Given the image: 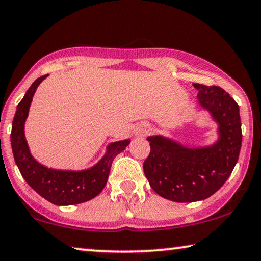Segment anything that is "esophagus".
<instances>
[{
  "label": "esophagus",
  "instance_id": "obj_1",
  "mask_svg": "<svg viewBox=\"0 0 261 261\" xmlns=\"http://www.w3.org/2000/svg\"><path fill=\"white\" fill-rule=\"evenodd\" d=\"M149 132V127L147 126V124H139L137 126V128L134 129V133L135 135H138V137H142V135L147 134Z\"/></svg>",
  "mask_w": 261,
  "mask_h": 261
}]
</instances>
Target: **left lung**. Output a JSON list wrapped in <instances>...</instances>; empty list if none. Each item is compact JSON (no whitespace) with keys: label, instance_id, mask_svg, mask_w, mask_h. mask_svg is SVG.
Listing matches in <instances>:
<instances>
[{"label":"left lung","instance_id":"left-lung-1","mask_svg":"<svg viewBox=\"0 0 261 261\" xmlns=\"http://www.w3.org/2000/svg\"><path fill=\"white\" fill-rule=\"evenodd\" d=\"M198 103L218 124V139L208 146L191 147L162 135L147 140L150 153L143 172L150 187L162 198L194 202L213 195L231 175L241 148L239 106L218 86L193 84Z\"/></svg>","mask_w":261,"mask_h":261}]
</instances>
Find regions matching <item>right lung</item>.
<instances>
[{"label": "right lung", "mask_w": 261, "mask_h": 261, "mask_svg": "<svg viewBox=\"0 0 261 261\" xmlns=\"http://www.w3.org/2000/svg\"><path fill=\"white\" fill-rule=\"evenodd\" d=\"M48 75L41 76L29 87L23 99L17 105L10 141L14 159L21 175L36 193L58 206H69L86 202L101 193L107 184L114 158L124 150L130 140L109 143L105 155L95 165L81 171L55 169L40 164L30 153L24 135V123L37 87Z\"/></svg>", "instance_id": "right-lung-1"}]
</instances>
